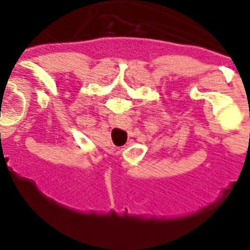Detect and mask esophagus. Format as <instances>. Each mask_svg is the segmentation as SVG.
<instances>
[{
  "mask_svg": "<svg viewBox=\"0 0 250 250\" xmlns=\"http://www.w3.org/2000/svg\"><path fill=\"white\" fill-rule=\"evenodd\" d=\"M111 125L113 127H121V128H127L128 127V119L125 118V115H122V114H117V115H114L111 118V121H110Z\"/></svg>",
  "mask_w": 250,
  "mask_h": 250,
  "instance_id": "1",
  "label": "esophagus"
}]
</instances>
